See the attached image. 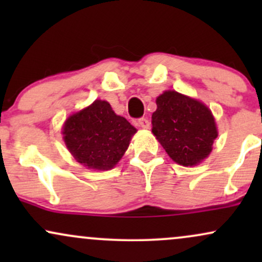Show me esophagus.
<instances>
[{"label":"esophagus","mask_w":262,"mask_h":262,"mask_svg":"<svg viewBox=\"0 0 262 262\" xmlns=\"http://www.w3.org/2000/svg\"><path fill=\"white\" fill-rule=\"evenodd\" d=\"M138 123H139V125L141 128L144 129H148L150 127V122L148 118H140L139 121H138Z\"/></svg>","instance_id":"34e87169"}]
</instances>
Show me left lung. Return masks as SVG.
Listing matches in <instances>:
<instances>
[{"instance_id": "1", "label": "left lung", "mask_w": 262, "mask_h": 262, "mask_svg": "<svg viewBox=\"0 0 262 262\" xmlns=\"http://www.w3.org/2000/svg\"><path fill=\"white\" fill-rule=\"evenodd\" d=\"M156 106L151 132L173 161L196 166L208 158L218 130L206 104L176 91H165L156 98Z\"/></svg>"}]
</instances>
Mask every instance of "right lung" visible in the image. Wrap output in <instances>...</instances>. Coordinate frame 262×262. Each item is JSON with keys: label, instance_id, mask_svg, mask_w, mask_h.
Returning <instances> with one entry per match:
<instances>
[{"label": "right lung", "instance_id": "obj_1", "mask_svg": "<svg viewBox=\"0 0 262 262\" xmlns=\"http://www.w3.org/2000/svg\"><path fill=\"white\" fill-rule=\"evenodd\" d=\"M135 133L137 129L102 100L74 113L62 127L66 148L75 160L92 170L116 166Z\"/></svg>", "mask_w": 262, "mask_h": 262}]
</instances>
